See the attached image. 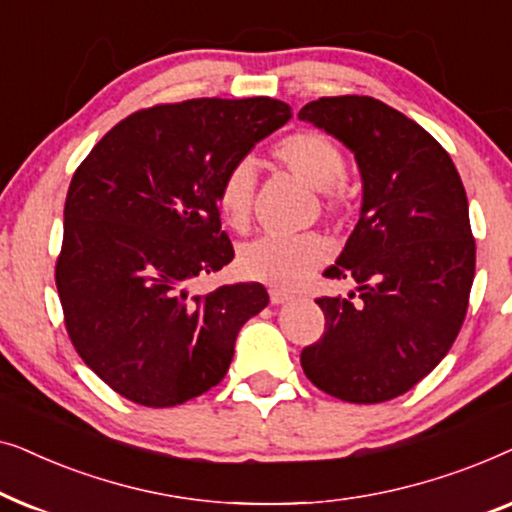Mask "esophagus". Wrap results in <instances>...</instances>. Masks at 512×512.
<instances>
[{"instance_id":"1","label":"esophagus","mask_w":512,"mask_h":512,"mask_svg":"<svg viewBox=\"0 0 512 512\" xmlns=\"http://www.w3.org/2000/svg\"><path fill=\"white\" fill-rule=\"evenodd\" d=\"M291 298H293V293H291V291H286V289H277V286H272V289H270V303H272V305L289 303Z\"/></svg>"}]
</instances>
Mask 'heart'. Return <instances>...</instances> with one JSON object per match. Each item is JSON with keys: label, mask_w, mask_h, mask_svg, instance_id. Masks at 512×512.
Instances as JSON below:
<instances>
[{"label": "heart", "mask_w": 512, "mask_h": 512, "mask_svg": "<svg viewBox=\"0 0 512 512\" xmlns=\"http://www.w3.org/2000/svg\"><path fill=\"white\" fill-rule=\"evenodd\" d=\"M272 158L305 186L319 193L328 214L345 212L352 188L345 181V153L335 139L319 130H296L272 146ZM256 172L249 160L230 165L216 188V205L230 228L247 230L254 200ZM328 258V244L317 233L293 237H258L240 251V270L254 282L298 286Z\"/></svg>", "instance_id": "heart-1"}]
</instances>
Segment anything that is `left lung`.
<instances>
[{
  "mask_svg": "<svg viewBox=\"0 0 512 512\" xmlns=\"http://www.w3.org/2000/svg\"><path fill=\"white\" fill-rule=\"evenodd\" d=\"M298 118L352 149L363 179L361 219L324 270L359 291L317 298L324 335L300 366L340 401H391L443 361L466 319L475 240L464 184L422 125L373 97H319Z\"/></svg>",
  "mask_w": 512,
  "mask_h": 512,
  "instance_id": "obj_1",
  "label": "left lung"
}]
</instances>
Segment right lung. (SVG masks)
<instances>
[{"mask_svg":"<svg viewBox=\"0 0 512 512\" xmlns=\"http://www.w3.org/2000/svg\"><path fill=\"white\" fill-rule=\"evenodd\" d=\"M289 118L272 97L156 104L116 123L76 167L55 286L74 349L116 394L172 408L226 377L237 331L268 291L191 284L235 256L216 205L221 177Z\"/></svg>","mask_w":512,"mask_h":512,"instance_id":"add662e5","label":"right lung"}]
</instances>
